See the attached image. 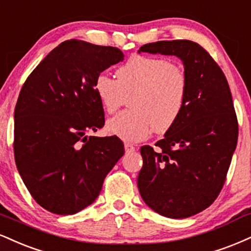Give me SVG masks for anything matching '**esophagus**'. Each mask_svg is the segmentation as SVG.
I'll use <instances>...</instances> for the list:
<instances>
[{"mask_svg":"<svg viewBox=\"0 0 251 251\" xmlns=\"http://www.w3.org/2000/svg\"><path fill=\"white\" fill-rule=\"evenodd\" d=\"M134 150H135V147H134L132 144H128V143L125 144V151H126V152H127V153H129V152H134Z\"/></svg>","mask_w":251,"mask_h":251,"instance_id":"34e87169","label":"esophagus"}]
</instances>
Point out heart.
I'll use <instances>...</instances> for the list:
<instances>
[{
	"label": "heart",
	"mask_w": 251,
	"mask_h": 251,
	"mask_svg": "<svg viewBox=\"0 0 251 251\" xmlns=\"http://www.w3.org/2000/svg\"><path fill=\"white\" fill-rule=\"evenodd\" d=\"M116 78L100 74L93 83L107 113L116 112L132 95L131 110L108 119L110 133L126 141H140L152 131L166 133L179 120L188 92V77L180 65L161 57L133 55L117 69Z\"/></svg>",
	"instance_id": "obj_1"
}]
</instances>
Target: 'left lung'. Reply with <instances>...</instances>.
<instances>
[{"label":"left lung","mask_w":251,"mask_h":251,"mask_svg":"<svg viewBox=\"0 0 251 251\" xmlns=\"http://www.w3.org/2000/svg\"><path fill=\"white\" fill-rule=\"evenodd\" d=\"M176 56L188 77L183 112L156 150L140 149L138 188L160 215L185 219L219 196L236 149L238 124L227 78L201 45L187 39L159 41L138 51Z\"/></svg>","instance_id":"left-lung-1"}]
</instances>
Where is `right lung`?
Instances as JSON below:
<instances>
[{
  "label": "right lung",
  "instance_id": "add662e5",
  "mask_svg": "<svg viewBox=\"0 0 251 251\" xmlns=\"http://www.w3.org/2000/svg\"><path fill=\"white\" fill-rule=\"evenodd\" d=\"M123 59L118 48L70 39L23 84L14 113L15 161L30 194L51 213L72 215L90 206L124 155L116 135H87L105 123L96 77Z\"/></svg>",
  "mask_w": 251,
  "mask_h": 251
}]
</instances>
